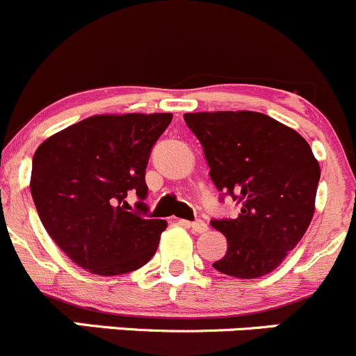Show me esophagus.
<instances>
[{"instance_id": "esophagus-1", "label": "esophagus", "mask_w": 356, "mask_h": 356, "mask_svg": "<svg viewBox=\"0 0 356 356\" xmlns=\"http://www.w3.org/2000/svg\"><path fill=\"white\" fill-rule=\"evenodd\" d=\"M186 225H188V227H191L195 232H198V234H203V232H207V229H208V225L204 224L203 220H200V218H196L195 222H186Z\"/></svg>"}]
</instances>
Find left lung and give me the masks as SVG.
I'll use <instances>...</instances> for the list:
<instances>
[{
  "label": "left lung",
  "instance_id": "1",
  "mask_svg": "<svg viewBox=\"0 0 356 356\" xmlns=\"http://www.w3.org/2000/svg\"><path fill=\"white\" fill-rule=\"evenodd\" d=\"M184 120L203 146L215 188L238 201L236 218H215L227 239L222 274L257 279L282 264L315 211L321 167L294 129L258 111H200Z\"/></svg>",
  "mask_w": 356,
  "mask_h": 356
}]
</instances>
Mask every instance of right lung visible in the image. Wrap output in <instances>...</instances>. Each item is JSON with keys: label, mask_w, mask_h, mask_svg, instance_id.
<instances>
[{"label": "right lung", "mask_w": 356, "mask_h": 356, "mask_svg": "<svg viewBox=\"0 0 356 356\" xmlns=\"http://www.w3.org/2000/svg\"><path fill=\"white\" fill-rule=\"evenodd\" d=\"M170 122L172 113L95 115L35 149L32 200L48 234L79 267L120 275L152 260L167 222L145 217L146 165ZM132 192L142 200L139 212L127 208Z\"/></svg>", "instance_id": "1"}]
</instances>
